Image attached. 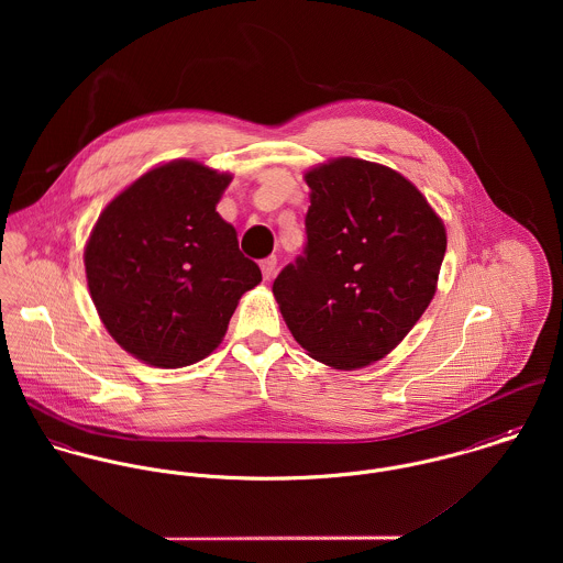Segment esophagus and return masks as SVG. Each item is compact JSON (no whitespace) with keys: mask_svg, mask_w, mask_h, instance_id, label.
<instances>
[{"mask_svg":"<svg viewBox=\"0 0 563 563\" xmlns=\"http://www.w3.org/2000/svg\"><path fill=\"white\" fill-rule=\"evenodd\" d=\"M275 266H277V257H275V255H271V257H264V260L260 262V268H262V275H264V279H271V277H273V273H275Z\"/></svg>","mask_w":563,"mask_h":563,"instance_id":"esophagus-1","label":"esophagus"}]
</instances>
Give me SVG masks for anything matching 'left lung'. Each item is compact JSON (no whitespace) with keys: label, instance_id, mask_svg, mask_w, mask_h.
I'll use <instances>...</instances> for the list:
<instances>
[{"label":"left lung","instance_id":"8db88e82","mask_svg":"<svg viewBox=\"0 0 563 563\" xmlns=\"http://www.w3.org/2000/svg\"><path fill=\"white\" fill-rule=\"evenodd\" d=\"M306 181L308 242L273 295L314 360L362 368L388 355L431 303L446 230L422 192L384 164L335 158Z\"/></svg>","mask_w":563,"mask_h":563}]
</instances>
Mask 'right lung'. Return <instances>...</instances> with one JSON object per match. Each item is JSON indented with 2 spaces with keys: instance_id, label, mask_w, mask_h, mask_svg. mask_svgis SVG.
I'll return each mask as SVG.
<instances>
[{
  "instance_id": "1",
  "label": "right lung",
  "mask_w": 563,
  "mask_h": 563,
  "mask_svg": "<svg viewBox=\"0 0 563 563\" xmlns=\"http://www.w3.org/2000/svg\"><path fill=\"white\" fill-rule=\"evenodd\" d=\"M232 181L201 162L156 166L99 214L84 251L90 299L134 357L181 368L223 340L242 295L262 282L217 203Z\"/></svg>"
}]
</instances>
